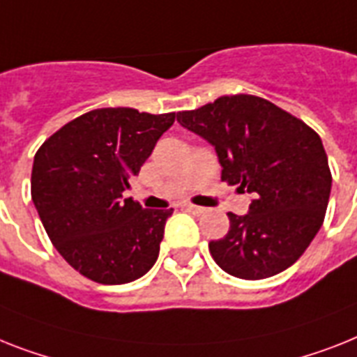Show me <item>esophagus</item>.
<instances>
[{
	"label": "esophagus",
	"instance_id": "esophagus-1",
	"mask_svg": "<svg viewBox=\"0 0 357 357\" xmlns=\"http://www.w3.org/2000/svg\"><path fill=\"white\" fill-rule=\"evenodd\" d=\"M184 210L190 211L193 215H202L206 211V208H200V206H193V204H184Z\"/></svg>",
	"mask_w": 357,
	"mask_h": 357
}]
</instances>
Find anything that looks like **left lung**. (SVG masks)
Instances as JSON below:
<instances>
[{"instance_id":"obj_1","label":"left lung","mask_w":357,"mask_h":357,"mask_svg":"<svg viewBox=\"0 0 357 357\" xmlns=\"http://www.w3.org/2000/svg\"><path fill=\"white\" fill-rule=\"evenodd\" d=\"M176 120L215 147L222 181L253 195L248 213H228L229 231L210 243L215 263L248 281L291 266L319 231L331 197L319 135L252 94L220 96Z\"/></svg>"}]
</instances>
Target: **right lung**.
I'll return each mask as SVG.
<instances>
[{
  "instance_id": "right-lung-1",
  "label": "right lung",
  "mask_w": 357,
  "mask_h": 357,
  "mask_svg": "<svg viewBox=\"0 0 357 357\" xmlns=\"http://www.w3.org/2000/svg\"><path fill=\"white\" fill-rule=\"evenodd\" d=\"M175 113L94 109L38 149L31 193L54 248L91 281L126 284L157 263L169 210H144L131 188Z\"/></svg>"
}]
</instances>
